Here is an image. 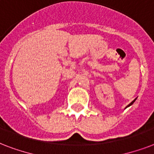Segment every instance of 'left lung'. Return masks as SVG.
Masks as SVG:
<instances>
[{"mask_svg": "<svg viewBox=\"0 0 154 154\" xmlns=\"http://www.w3.org/2000/svg\"><path fill=\"white\" fill-rule=\"evenodd\" d=\"M136 100V99H135V100H132V101H131V103L129 104V105H128V106H127V107H126V108H128V107H129V106H131V105H132V104H133L134 102H135V100Z\"/></svg>", "mask_w": 154, "mask_h": 154, "instance_id": "1", "label": "left lung"}]
</instances>
